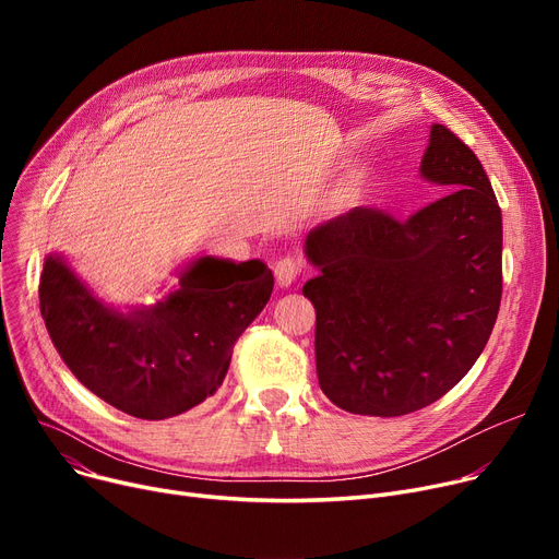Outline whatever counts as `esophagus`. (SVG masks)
<instances>
[{
  "instance_id": "esophagus-1",
  "label": "esophagus",
  "mask_w": 559,
  "mask_h": 559,
  "mask_svg": "<svg viewBox=\"0 0 559 559\" xmlns=\"http://www.w3.org/2000/svg\"><path fill=\"white\" fill-rule=\"evenodd\" d=\"M304 260L299 255H283L276 267H274V276H276V283L281 287H289L292 283H295L301 274H304Z\"/></svg>"
}]
</instances>
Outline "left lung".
<instances>
[{"label": "left lung", "instance_id": "1", "mask_svg": "<svg viewBox=\"0 0 559 559\" xmlns=\"http://www.w3.org/2000/svg\"><path fill=\"white\" fill-rule=\"evenodd\" d=\"M421 174L455 188L409 219L358 205L306 240L319 388L350 415L403 417L442 399L501 308L503 224L480 160L435 124Z\"/></svg>", "mask_w": 559, "mask_h": 559}]
</instances>
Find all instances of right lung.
<instances>
[{"label":"right lung","mask_w":559,"mask_h":559,"mask_svg":"<svg viewBox=\"0 0 559 559\" xmlns=\"http://www.w3.org/2000/svg\"><path fill=\"white\" fill-rule=\"evenodd\" d=\"M272 289L274 276L260 260L205 255L165 301L120 314L49 255L38 295L58 356L81 383L135 419L158 421L219 390L235 342Z\"/></svg>","instance_id":"1"}]
</instances>
